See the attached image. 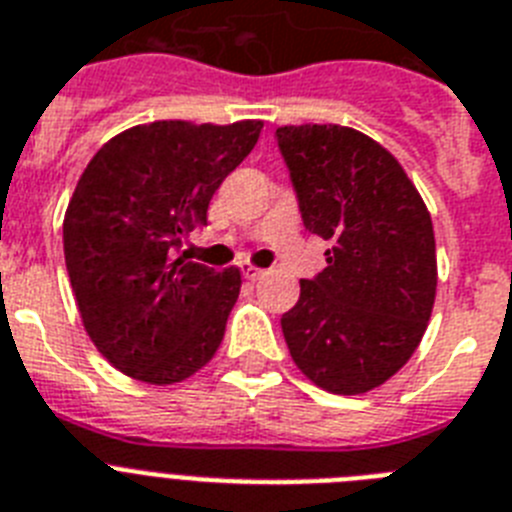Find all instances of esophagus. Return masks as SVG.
<instances>
[{
  "mask_svg": "<svg viewBox=\"0 0 512 512\" xmlns=\"http://www.w3.org/2000/svg\"><path fill=\"white\" fill-rule=\"evenodd\" d=\"M242 273L247 281H260V278L265 276V270L263 268H257V265H242Z\"/></svg>",
  "mask_w": 512,
  "mask_h": 512,
  "instance_id": "34e87169",
  "label": "esophagus"
}]
</instances>
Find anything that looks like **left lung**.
I'll return each instance as SVG.
<instances>
[{"mask_svg": "<svg viewBox=\"0 0 512 512\" xmlns=\"http://www.w3.org/2000/svg\"><path fill=\"white\" fill-rule=\"evenodd\" d=\"M304 226L333 247L281 317L294 364L317 388L359 395L409 362L437 291L422 195L377 140L341 124L278 127Z\"/></svg>", "mask_w": 512, "mask_h": 512, "instance_id": "left-lung-1", "label": "left lung"}]
</instances>
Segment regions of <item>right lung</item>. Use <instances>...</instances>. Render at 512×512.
<instances>
[{
  "mask_svg": "<svg viewBox=\"0 0 512 512\" xmlns=\"http://www.w3.org/2000/svg\"><path fill=\"white\" fill-rule=\"evenodd\" d=\"M260 119L137 124L98 148L64 213L77 312L119 372L174 385L213 359L239 299V268L176 255L208 223L210 197L249 156Z\"/></svg>",
  "mask_w": 512,
  "mask_h": 512,
  "instance_id": "right-lung-1",
  "label": "right lung"
}]
</instances>
